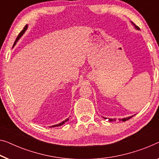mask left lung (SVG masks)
I'll use <instances>...</instances> for the list:
<instances>
[{"instance_id": "8db88e82", "label": "left lung", "mask_w": 159, "mask_h": 159, "mask_svg": "<svg viewBox=\"0 0 159 159\" xmlns=\"http://www.w3.org/2000/svg\"><path fill=\"white\" fill-rule=\"evenodd\" d=\"M133 25H134L135 26V28H136L137 29H139V27H138L137 26H135V25L134 24H133ZM133 116H130V117H128V118H123V119H119V120L120 121H123V122H125V121H126V120H129V119H130L131 118H132ZM106 119V118H105ZM108 120L109 121H110V122H112V121H116V119H111V118H109L108 119Z\"/></svg>"}]
</instances>
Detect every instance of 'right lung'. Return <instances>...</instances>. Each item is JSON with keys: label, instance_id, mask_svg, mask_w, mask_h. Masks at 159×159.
Instances as JSON below:
<instances>
[{"label": "right lung", "instance_id": "obj_1", "mask_svg": "<svg viewBox=\"0 0 159 159\" xmlns=\"http://www.w3.org/2000/svg\"><path fill=\"white\" fill-rule=\"evenodd\" d=\"M27 27H28V26H27V25H26V26H24V29L22 30L19 33V34H18V36H17V38H16V41H15V42H14V43H13V46H14L16 43V42L18 41V40L20 38V36H21L23 34H24V32L26 31V30L27 29ZM68 120H69V118H66V120H64V121H62L61 122V123H60L59 124H57V125H52V126H51V127H57V126H60V125H63V124H64L66 123V122H67L68 121Z\"/></svg>", "mask_w": 159, "mask_h": 159}]
</instances>
